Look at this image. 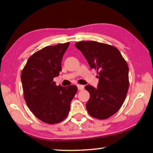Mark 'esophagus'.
Wrapping results in <instances>:
<instances>
[{"mask_svg": "<svg viewBox=\"0 0 153 153\" xmlns=\"http://www.w3.org/2000/svg\"><path fill=\"white\" fill-rule=\"evenodd\" d=\"M77 88L79 91H81L82 89H84V86L80 85H77Z\"/></svg>", "mask_w": 153, "mask_h": 153, "instance_id": "esophagus-1", "label": "esophagus"}]
</instances>
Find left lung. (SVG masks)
Wrapping results in <instances>:
<instances>
[{"label":"left lung","instance_id":"left-lung-1","mask_svg":"<svg viewBox=\"0 0 153 153\" xmlns=\"http://www.w3.org/2000/svg\"><path fill=\"white\" fill-rule=\"evenodd\" d=\"M91 68L99 72L97 88L85 86L90 93L86 104L91 116L105 119L121 107L128 89V67L120 51L112 46L96 41L76 42Z\"/></svg>","mask_w":153,"mask_h":153}]
</instances>
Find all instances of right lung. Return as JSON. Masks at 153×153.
<instances>
[{"label": "right lung", "mask_w": 153, "mask_h": 153, "mask_svg": "<svg viewBox=\"0 0 153 153\" xmlns=\"http://www.w3.org/2000/svg\"><path fill=\"white\" fill-rule=\"evenodd\" d=\"M69 42L46 47L29 57L21 73L24 97L28 108L48 124L64 120L77 92L76 85L56 86L53 81L62 71L63 55Z\"/></svg>", "instance_id": "1"}]
</instances>
